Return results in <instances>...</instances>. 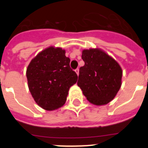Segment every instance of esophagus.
<instances>
[{"mask_svg": "<svg viewBox=\"0 0 148 148\" xmlns=\"http://www.w3.org/2000/svg\"><path fill=\"white\" fill-rule=\"evenodd\" d=\"M75 73H76L77 75H78V73H79V69H78V68H77V69H75Z\"/></svg>", "mask_w": 148, "mask_h": 148, "instance_id": "esophagus-1", "label": "esophagus"}]
</instances>
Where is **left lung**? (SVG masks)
I'll return each mask as SVG.
<instances>
[{
  "label": "left lung",
  "mask_w": 148,
  "mask_h": 148,
  "mask_svg": "<svg viewBox=\"0 0 148 148\" xmlns=\"http://www.w3.org/2000/svg\"><path fill=\"white\" fill-rule=\"evenodd\" d=\"M77 84L90 103L104 105L113 100L121 85L122 70L118 62L100 49H84Z\"/></svg>",
  "instance_id": "8db88e82"
}]
</instances>
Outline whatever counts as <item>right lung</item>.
Here are the masks:
<instances>
[{
    "instance_id": "1",
    "label": "right lung",
    "mask_w": 148,
    "mask_h": 148,
    "mask_svg": "<svg viewBox=\"0 0 148 148\" xmlns=\"http://www.w3.org/2000/svg\"><path fill=\"white\" fill-rule=\"evenodd\" d=\"M65 50L49 47L30 61L27 69L28 87L35 101L46 110H54L65 104L70 87L78 75L70 66Z\"/></svg>"
}]
</instances>
